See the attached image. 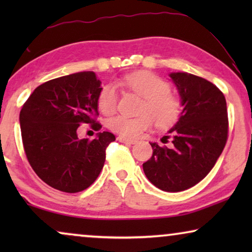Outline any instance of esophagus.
<instances>
[{"mask_svg": "<svg viewBox=\"0 0 252 252\" xmlns=\"http://www.w3.org/2000/svg\"><path fill=\"white\" fill-rule=\"evenodd\" d=\"M118 141L119 142L127 143V144H134L137 142L135 139H129V137H125V136H118Z\"/></svg>", "mask_w": 252, "mask_h": 252, "instance_id": "esophagus-1", "label": "esophagus"}]
</instances>
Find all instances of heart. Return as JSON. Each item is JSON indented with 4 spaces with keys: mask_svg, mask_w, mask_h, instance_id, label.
I'll return each instance as SVG.
<instances>
[{
    "mask_svg": "<svg viewBox=\"0 0 252 252\" xmlns=\"http://www.w3.org/2000/svg\"><path fill=\"white\" fill-rule=\"evenodd\" d=\"M132 91L144 98L140 117L130 118L116 116L109 119L108 127L115 133L125 137H136L153 126L154 120L157 126L166 128L178 122L181 115V103L177 96L170 93V85L164 79L147 71H140L126 75L122 80ZM116 86L106 84L99 89L97 106L104 115H111L117 106Z\"/></svg>",
    "mask_w": 252,
    "mask_h": 252,
    "instance_id": "obj_1",
    "label": "heart"
}]
</instances>
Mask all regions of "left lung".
Instances as JSON below:
<instances>
[{
    "label": "left lung",
    "mask_w": 252,
    "mask_h": 252,
    "mask_svg": "<svg viewBox=\"0 0 252 252\" xmlns=\"http://www.w3.org/2000/svg\"><path fill=\"white\" fill-rule=\"evenodd\" d=\"M170 78L182 106L168 130L173 144L150 143L153 156L143 163V171L157 188L177 192L198 184L215 166L225 148L228 118L225 96L212 82L187 72H172Z\"/></svg>",
    "instance_id": "obj_1"
}]
</instances>
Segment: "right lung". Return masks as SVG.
<instances>
[{"mask_svg":"<svg viewBox=\"0 0 252 252\" xmlns=\"http://www.w3.org/2000/svg\"><path fill=\"white\" fill-rule=\"evenodd\" d=\"M101 81L93 71L53 79L34 89L19 115L24 149L41 180L57 190L79 192L101 173L105 149L115 135L99 132L94 140L80 139L81 123H95Z\"/></svg>","mask_w":252,"mask_h":252,"instance_id":"add662e5","label":"right lung"}]
</instances>
